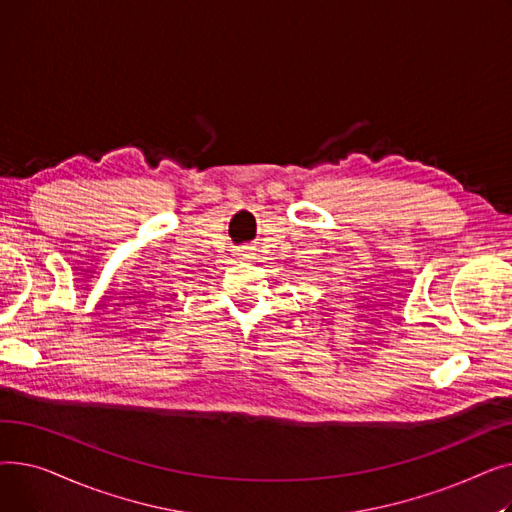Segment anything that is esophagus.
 <instances>
[{
  "label": "esophagus",
  "instance_id": "1",
  "mask_svg": "<svg viewBox=\"0 0 512 512\" xmlns=\"http://www.w3.org/2000/svg\"><path fill=\"white\" fill-rule=\"evenodd\" d=\"M236 255H238V259H253L255 249H253V247H240V249L236 251Z\"/></svg>",
  "mask_w": 512,
  "mask_h": 512
}]
</instances>
